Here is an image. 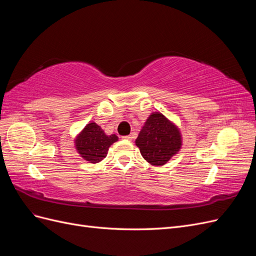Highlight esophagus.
I'll use <instances>...</instances> for the list:
<instances>
[{
	"mask_svg": "<svg viewBox=\"0 0 256 256\" xmlns=\"http://www.w3.org/2000/svg\"><path fill=\"white\" fill-rule=\"evenodd\" d=\"M122 138L124 140H128V141H131L134 138V136H122Z\"/></svg>",
	"mask_w": 256,
	"mask_h": 256,
	"instance_id": "34e87169",
	"label": "esophagus"
}]
</instances>
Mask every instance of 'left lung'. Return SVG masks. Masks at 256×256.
<instances>
[{"label": "left lung", "instance_id": "left-lung-1", "mask_svg": "<svg viewBox=\"0 0 256 256\" xmlns=\"http://www.w3.org/2000/svg\"><path fill=\"white\" fill-rule=\"evenodd\" d=\"M136 144L150 164L164 166L180 150L182 136L173 122L156 112L145 122Z\"/></svg>", "mask_w": 256, "mask_h": 256}]
</instances>
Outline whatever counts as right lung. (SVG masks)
Returning a JSON list of instances; mask_svg holds the SVG:
<instances>
[{"mask_svg":"<svg viewBox=\"0 0 256 256\" xmlns=\"http://www.w3.org/2000/svg\"><path fill=\"white\" fill-rule=\"evenodd\" d=\"M118 140L115 134L106 136L96 122L88 124L76 140L80 156L90 164H98L106 156L109 147Z\"/></svg>","mask_w":256,"mask_h":256,"instance_id":"obj_1","label":"right lung"}]
</instances>
